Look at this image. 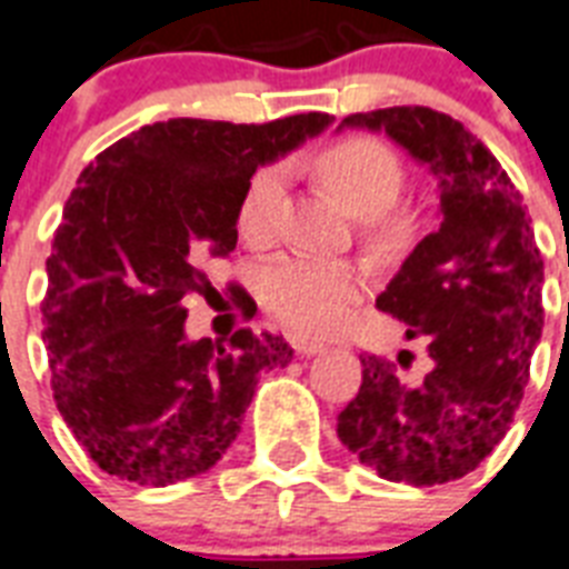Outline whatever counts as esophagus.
I'll return each instance as SVG.
<instances>
[{"label":"esophagus","instance_id":"esophagus-1","mask_svg":"<svg viewBox=\"0 0 569 569\" xmlns=\"http://www.w3.org/2000/svg\"><path fill=\"white\" fill-rule=\"evenodd\" d=\"M292 348L298 357H316V353H325V345L321 341H309V339H300V336H295L292 339Z\"/></svg>","mask_w":569,"mask_h":569}]
</instances>
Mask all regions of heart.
Returning a JSON list of instances; mask_svg holds the SVG:
<instances>
[{"label": "heart", "mask_w": 569, "mask_h": 569, "mask_svg": "<svg viewBox=\"0 0 569 569\" xmlns=\"http://www.w3.org/2000/svg\"><path fill=\"white\" fill-rule=\"evenodd\" d=\"M316 172L341 204L357 216H373V233L386 244L403 242L409 216L389 210L403 187V166L377 137H341L316 154ZM283 166L257 169L239 198L237 224L244 242L269 244L277 230V207L283 198ZM368 286V271L350 260L286 257L260 280L262 303L289 330L327 336L348 325Z\"/></svg>", "instance_id": "1"}]
</instances>
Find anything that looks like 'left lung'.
Segmentation results:
<instances>
[{"label": "left lung", "instance_id": "obj_1", "mask_svg": "<svg viewBox=\"0 0 569 569\" xmlns=\"http://www.w3.org/2000/svg\"><path fill=\"white\" fill-rule=\"evenodd\" d=\"M339 128L386 131L438 178L441 224L418 242L382 312L427 341L432 368L403 380L395 362L362 357V386L339 415L341 445L389 482L461 479L500 445L529 382L540 341L543 260L532 219L497 157L447 113L386 108ZM397 362L409 368L412 353Z\"/></svg>", "mask_w": 569, "mask_h": 569}]
</instances>
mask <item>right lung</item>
<instances>
[{"label":"right lung","mask_w":569,"mask_h":569,"mask_svg":"<svg viewBox=\"0 0 569 569\" xmlns=\"http://www.w3.org/2000/svg\"><path fill=\"white\" fill-rule=\"evenodd\" d=\"M332 122L169 119L87 166L46 260L43 341L58 412L110 477L166 488L221 459L257 377L283 368V336L189 341L187 295L212 289L207 257L237 248L244 183Z\"/></svg>","instance_id":"right-lung-1"}]
</instances>
